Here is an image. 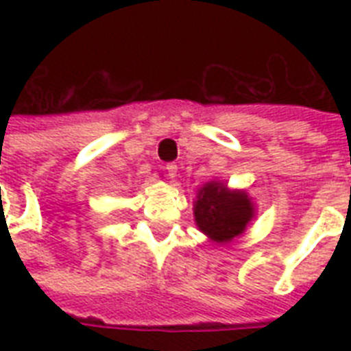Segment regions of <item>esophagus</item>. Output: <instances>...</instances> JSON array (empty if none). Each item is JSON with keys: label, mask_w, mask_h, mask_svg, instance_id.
I'll use <instances>...</instances> for the list:
<instances>
[{"label": "esophagus", "mask_w": 351, "mask_h": 351, "mask_svg": "<svg viewBox=\"0 0 351 351\" xmlns=\"http://www.w3.org/2000/svg\"><path fill=\"white\" fill-rule=\"evenodd\" d=\"M165 169H167V176H169L171 180H175L176 173H178V165L171 162V164H167V167H165Z\"/></svg>", "instance_id": "esophagus-1"}]
</instances>
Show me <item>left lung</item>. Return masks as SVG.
<instances>
[{
    "mask_svg": "<svg viewBox=\"0 0 351 351\" xmlns=\"http://www.w3.org/2000/svg\"><path fill=\"white\" fill-rule=\"evenodd\" d=\"M255 204L244 189H231L222 180L206 182L193 206L195 224L215 244H230L255 220Z\"/></svg>",
    "mask_w": 351,
    "mask_h": 351,
    "instance_id": "obj_1",
    "label": "left lung"
}]
</instances>
